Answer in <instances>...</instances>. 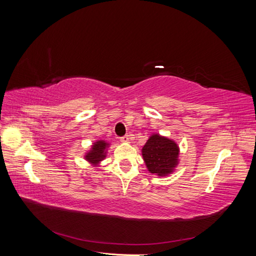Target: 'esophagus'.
Here are the masks:
<instances>
[{
    "instance_id": "obj_1",
    "label": "esophagus",
    "mask_w": 256,
    "mask_h": 256,
    "mask_svg": "<svg viewBox=\"0 0 256 256\" xmlns=\"http://www.w3.org/2000/svg\"><path fill=\"white\" fill-rule=\"evenodd\" d=\"M120 141L122 142V143H129V141H130V136L127 134V136H124L122 138H120Z\"/></svg>"
}]
</instances>
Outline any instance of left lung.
<instances>
[{"mask_svg": "<svg viewBox=\"0 0 256 256\" xmlns=\"http://www.w3.org/2000/svg\"><path fill=\"white\" fill-rule=\"evenodd\" d=\"M147 171L158 177H168L180 164V146L166 136L152 134L142 148Z\"/></svg>", "mask_w": 256, "mask_h": 256, "instance_id": "1", "label": "left lung"}]
</instances>
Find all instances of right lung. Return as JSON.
Listing matches in <instances>:
<instances>
[{"instance_id": "right-lung-1", "label": "right lung", "mask_w": 256, "mask_h": 256, "mask_svg": "<svg viewBox=\"0 0 256 256\" xmlns=\"http://www.w3.org/2000/svg\"><path fill=\"white\" fill-rule=\"evenodd\" d=\"M110 143L106 140H97L90 145V148L84 154L85 161L92 168H98L102 166V162L106 158L108 150Z\"/></svg>"}]
</instances>
